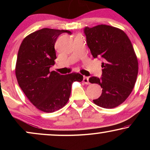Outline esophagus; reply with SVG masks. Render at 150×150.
Here are the masks:
<instances>
[{
  "label": "esophagus",
  "instance_id": "esophagus-1",
  "mask_svg": "<svg viewBox=\"0 0 150 150\" xmlns=\"http://www.w3.org/2000/svg\"><path fill=\"white\" fill-rule=\"evenodd\" d=\"M83 82H84V83L86 84V85H89V77H84Z\"/></svg>",
  "mask_w": 150,
  "mask_h": 150
}]
</instances>
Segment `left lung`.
I'll return each instance as SVG.
<instances>
[{
	"label": "left lung",
	"mask_w": 150,
	"mask_h": 150,
	"mask_svg": "<svg viewBox=\"0 0 150 150\" xmlns=\"http://www.w3.org/2000/svg\"><path fill=\"white\" fill-rule=\"evenodd\" d=\"M84 33L93 57L104 60L101 78L89 79L102 88L93 101L102 108L116 107L128 97L137 80L138 62L131 42L123 30L109 25L86 27Z\"/></svg>",
	"instance_id": "8db88e82"
}]
</instances>
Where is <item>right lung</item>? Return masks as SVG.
<instances>
[{
	"label": "right lung",
	"instance_id": "add662e5",
	"mask_svg": "<svg viewBox=\"0 0 150 150\" xmlns=\"http://www.w3.org/2000/svg\"><path fill=\"white\" fill-rule=\"evenodd\" d=\"M62 33L71 32L49 28L36 31L23 39L18 51L15 75L19 86L36 108L46 113L63 108L73 82L83 80L80 73L63 75L49 71L56 58L55 44Z\"/></svg>",
	"mask_w": 150,
	"mask_h": 150
}]
</instances>
